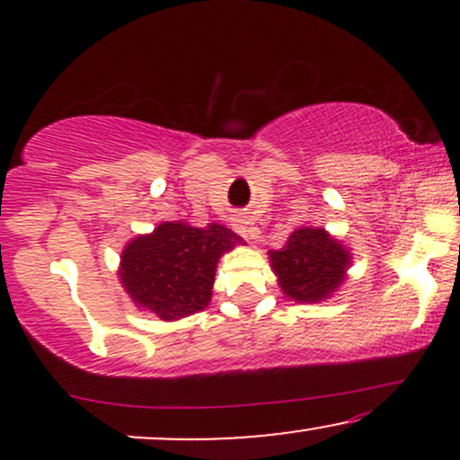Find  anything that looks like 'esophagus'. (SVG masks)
Segmentation results:
<instances>
[{
	"mask_svg": "<svg viewBox=\"0 0 460 460\" xmlns=\"http://www.w3.org/2000/svg\"><path fill=\"white\" fill-rule=\"evenodd\" d=\"M235 231L240 234L242 237H246V240H252L255 237V226H252L251 218H246V216H240V218H235Z\"/></svg>",
	"mask_w": 460,
	"mask_h": 460,
	"instance_id": "34e87169",
	"label": "esophagus"
}]
</instances>
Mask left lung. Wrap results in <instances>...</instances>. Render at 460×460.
<instances>
[{"label":"left lung","mask_w":460,"mask_h":460,"mask_svg":"<svg viewBox=\"0 0 460 460\" xmlns=\"http://www.w3.org/2000/svg\"><path fill=\"white\" fill-rule=\"evenodd\" d=\"M281 292L296 303H322L341 288L352 263L344 242L322 226H298L279 251H268Z\"/></svg>","instance_id":"8db88e82"}]
</instances>
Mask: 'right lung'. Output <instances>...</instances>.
<instances>
[{
	"mask_svg": "<svg viewBox=\"0 0 460 460\" xmlns=\"http://www.w3.org/2000/svg\"><path fill=\"white\" fill-rule=\"evenodd\" d=\"M237 244H244L242 237L218 223H160L123 248L120 285L140 311L164 322L188 318L208 307L220 257Z\"/></svg>",
	"mask_w": 460,
	"mask_h": 460,
	"instance_id": "1",
	"label": "right lung"
}]
</instances>
